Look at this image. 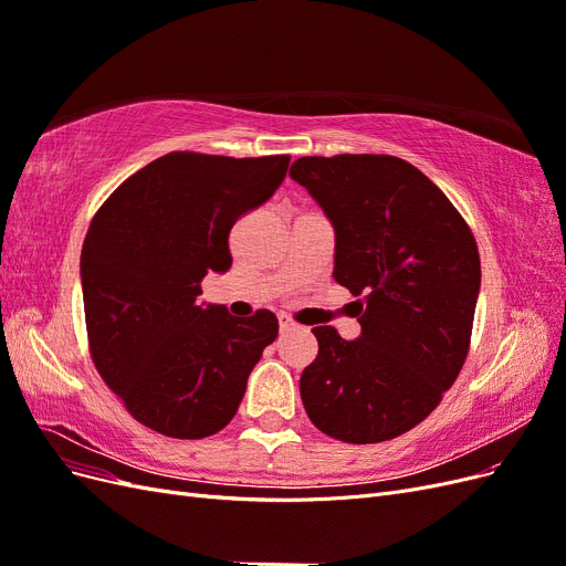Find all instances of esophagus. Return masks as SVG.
Masks as SVG:
<instances>
[{"mask_svg":"<svg viewBox=\"0 0 566 566\" xmlns=\"http://www.w3.org/2000/svg\"><path fill=\"white\" fill-rule=\"evenodd\" d=\"M279 328H281V333H287V331H295L297 328V323L290 318V316H285V314H279Z\"/></svg>","mask_w":566,"mask_h":566,"instance_id":"obj_1","label":"esophagus"}]
</instances>
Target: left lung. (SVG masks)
Instances as JSON below:
<instances>
[{"mask_svg":"<svg viewBox=\"0 0 566 566\" xmlns=\"http://www.w3.org/2000/svg\"><path fill=\"white\" fill-rule=\"evenodd\" d=\"M290 177L335 227L333 276L364 295L361 337L318 325L300 394L323 434L378 443L413 430L465 364L482 283L468 221L418 167L394 156H306Z\"/></svg>","mask_w":566,"mask_h":566,"instance_id":"left-lung-1","label":"left lung"}]
</instances>
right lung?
<instances>
[{
	"instance_id": "add662e5",
	"label": "right lung",
	"mask_w": 566,
	"mask_h": 566,
	"mask_svg": "<svg viewBox=\"0 0 566 566\" xmlns=\"http://www.w3.org/2000/svg\"><path fill=\"white\" fill-rule=\"evenodd\" d=\"M287 165L290 156L175 150L119 184L94 214L80 256L90 352L150 430L175 439L224 430L276 339L269 310L238 318L198 295L210 271L233 262L235 219L273 196Z\"/></svg>"
}]
</instances>
